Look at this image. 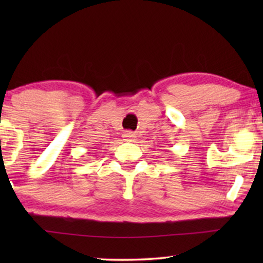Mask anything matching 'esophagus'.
Here are the masks:
<instances>
[{
  "mask_svg": "<svg viewBox=\"0 0 263 263\" xmlns=\"http://www.w3.org/2000/svg\"><path fill=\"white\" fill-rule=\"evenodd\" d=\"M123 138H124L125 141H129V142H132V141H135V138H136V135H135L134 133H133V132H125L124 134H123Z\"/></svg>",
  "mask_w": 263,
  "mask_h": 263,
  "instance_id": "obj_1",
  "label": "esophagus"
}]
</instances>
